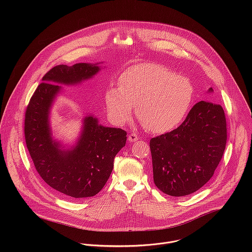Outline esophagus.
I'll return each mask as SVG.
<instances>
[{"label": "esophagus", "instance_id": "esophagus-1", "mask_svg": "<svg viewBox=\"0 0 252 252\" xmlns=\"http://www.w3.org/2000/svg\"><path fill=\"white\" fill-rule=\"evenodd\" d=\"M128 140L130 143H135V142L139 141V137L136 134H131V135H129Z\"/></svg>", "mask_w": 252, "mask_h": 252}]
</instances>
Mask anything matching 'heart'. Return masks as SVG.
<instances>
[{
	"label": "heart",
	"instance_id": "b5f03b06",
	"mask_svg": "<svg viewBox=\"0 0 252 252\" xmlns=\"http://www.w3.org/2000/svg\"><path fill=\"white\" fill-rule=\"evenodd\" d=\"M193 86L184 76L156 64H140L119 77V87L106 93L108 113L118 125L127 123L136 105L137 116L155 134L178 127L190 108Z\"/></svg>",
	"mask_w": 252,
	"mask_h": 252
}]
</instances>
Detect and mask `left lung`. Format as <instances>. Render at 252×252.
<instances>
[{"label":"left lung","mask_w":252,"mask_h":252,"mask_svg":"<svg viewBox=\"0 0 252 252\" xmlns=\"http://www.w3.org/2000/svg\"><path fill=\"white\" fill-rule=\"evenodd\" d=\"M213 92V88L208 90ZM226 140L222 107L208 101L197 103L180 127L150 140L155 185L174 197L196 192L214 176Z\"/></svg>","instance_id":"8db88e82"}]
</instances>
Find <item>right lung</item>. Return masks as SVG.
I'll use <instances>...</instances> for the list:
<instances>
[{
	"label": "right lung",
	"mask_w": 252,
	"mask_h": 252,
	"mask_svg": "<svg viewBox=\"0 0 252 252\" xmlns=\"http://www.w3.org/2000/svg\"><path fill=\"white\" fill-rule=\"evenodd\" d=\"M100 63L58 65L46 72L25 114V140L36 170L58 194L71 199L95 196L107 183L115 155L126 144V132L106 127L92 113L82 118L75 142L55 139L50 115L63 87L81 84L101 71Z\"/></svg>",
	"instance_id": "obj_1"
}]
</instances>
